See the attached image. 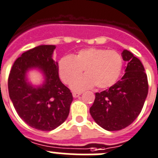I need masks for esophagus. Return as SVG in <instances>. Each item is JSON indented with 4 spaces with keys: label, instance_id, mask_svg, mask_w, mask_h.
<instances>
[{
    "label": "esophagus",
    "instance_id": "1",
    "mask_svg": "<svg viewBox=\"0 0 158 158\" xmlns=\"http://www.w3.org/2000/svg\"><path fill=\"white\" fill-rule=\"evenodd\" d=\"M81 94L82 93H80V92H73V93H72V95H73L74 98H77L79 95H81Z\"/></svg>",
    "mask_w": 158,
    "mask_h": 158
}]
</instances>
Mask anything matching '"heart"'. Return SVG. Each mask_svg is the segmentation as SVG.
I'll list each match as a JSON object with an SVG mask.
<instances>
[{"mask_svg":"<svg viewBox=\"0 0 158 158\" xmlns=\"http://www.w3.org/2000/svg\"><path fill=\"white\" fill-rule=\"evenodd\" d=\"M122 67L123 59L118 52L92 47L62 58L58 64V73L65 84L74 79L71 84L72 90L82 91L94 86L98 89L113 86L120 76ZM82 70L85 76L76 79Z\"/></svg>","mask_w":158,"mask_h":158,"instance_id":"1","label":"heart"}]
</instances>
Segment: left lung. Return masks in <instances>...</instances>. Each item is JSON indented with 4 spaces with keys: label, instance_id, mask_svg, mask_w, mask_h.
<instances>
[{
    "label": "left lung",
    "instance_id": "left-lung-1",
    "mask_svg": "<svg viewBox=\"0 0 158 158\" xmlns=\"http://www.w3.org/2000/svg\"><path fill=\"white\" fill-rule=\"evenodd\" d=\"M121 55L127 62L124 75L109 89L95 94L89 109L94 121L111 131L121 130L133 123L148 94L147 76L142 62L127 49Z\"/></svg>",
    "mask_w": 158,
    "mask_h": 158
}]
</instances>
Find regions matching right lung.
Instances as JSON below:
<instances>
[{
	"mask_svg": "<svg viewBox=\"0 0 158 158\" xmlns=\"http://www.w3.org/2000/svg\"><path fill=\"white\" fill-rule=\"evenodd\" d=\"M56 46L42 45L23 52L14 62L8 76L10 99L19 117L33 128L52 131L66 120L73 98L60 81L58 63L52 59ZM38 69L44 76V83L34 86L26 74Z\"/></svg>",
	"mask_w": 158,
	"mask_h": 158,
	"instance_id": "right-lung-1",
	"label": "right lung"
}]
</instances>
